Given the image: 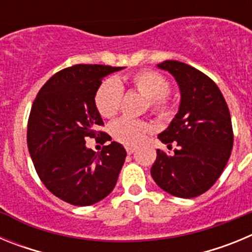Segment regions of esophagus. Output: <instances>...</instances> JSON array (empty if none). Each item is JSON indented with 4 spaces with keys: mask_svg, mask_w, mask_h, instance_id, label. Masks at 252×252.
<instances>
[{
    "mask_svg": "<svg viewBox=\"0 0 252 252\" xmlns=\"http://www.w3.org/2000/svg\"><path fill=\"white\" fill-rule=\"evenodd\" d=\"M135 150H136L135 146H126V151H127V154H132Z\"/></svg>",
    "mask_w": 252,
    "mask_h": 252,
    "instance_id": "34e87169",
    "label": "esophagus"
}]
</instances>
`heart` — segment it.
<instances>
[{"label":"heart","mask_w":252,"mask_h":252,"mask_svg":"<svg viewBox=\"0 0 252 252\" xmlns=\"http://www.w3.org/2000/svg\"><path fill=\"white\" fill-rule=\"evenodd\" d=\"M132 87L141 95L150 101L154 112L160 117H169L173 112L166 94L169 92V83L162 75L153 70H141L131 78ZM124 95V88L117 79H107L95 92L94 103L99 115L104 119H111L119 112L120 104ZM151 127L149 124L140 120L124 117L115 121L111 126V132L116 140L126 145H136L145 139Z\"/></svg>","instance_id":"1"}]
</instances>
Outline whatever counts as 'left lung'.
<instances>
[{
    "label": "left lung",
    "mask_w": 252,
    "mask_h": 252,
    "mask_svg": "<svg viewBox=\"0 0 252 252\" xmlns=\"http://www.w3.org/2000/svg\"><path fill=\"white\" fill-rule=\"evenodd\" d=\"M158 68L170 73L180 92L178 113L158 135L178 149L174 155L157 150L151 177L166 193L194 198L207 192L223 171L233 145L231 115L221 91L211 78L178 60H165Z\"/></svg>",
    "instance_id": "8db88e82"
}]
</instances>
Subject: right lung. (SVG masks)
<instances>
[{
	"mask_svg": "<svg viewBox=\"0 0 252 252\" xmlns=\"http://www.w3.org/2000/svg\"><path fill=\"white\" fill-rule=\"evenodd\" d=\"M121 69L98 64L63 69L44 84L31 107L28 148L37 175L53 194L73 206L106 198L124 165L126 150L119 142L101 153L86 146L87 137L110 139L97 131L103 121L94 97L102 79Z\"/></svg>",
	"mask_w": 252,
	"mask_h": 252,
	"instance_id": "add662e5",
	"label": "right lung"
}]
</instances>
